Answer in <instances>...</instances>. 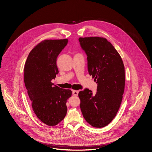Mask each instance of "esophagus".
<instances>
[{
  "instance_id": "obj_1",
  "label": "esophagus",
  "mask_w": 152,
  "mask_h": 152,
  "mask_svg": "<svg viewBox=\"0 0 152 152\" xmlns=\"http://www.w3.org/2000/svg\"><path fill=\"white\" fill-rule=\"evenodd\" d=\"M72 94H74V96H77L78 94V91H75V90H73V91H72Z\"/></svg>"
}]
</instances>
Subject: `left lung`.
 I'll list each match as a JSON object with an SVG mask.
<instances>
[{
    "label": "left lung",
    "mask_w": 152,
    "mask_h": 152,
    "mask_svg": "<svg viewBox=\"0 0 152 152\" xmlns=\"http://www.w3.org/2000/svg\"><path fill=\"white\" fill-rule=\"evenodd\" d=\"M87 56L90 76L97 83L96 93L86 88L78 93L83 118L93 127L102 128L114 118L124 92L125 67L121 57L111 43L103 37L78 39Z\"/></svg>",
    "instance_id": "1"
}]
</instances>
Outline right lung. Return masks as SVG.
I'll list each match as a JSON object with an SVG mask.
<instances>
[{"instance_id":"right-lung-1","label":"right lung","mask_w":152,"mask_h":152,"mask_svg":"<svg viewBox=\"0 0 152 152\" xmlns=\"http://www.w3.org/2000/svg\"><path fill=\"white\" fill-rule=\"evenodd\" d=\"M67 39L42 41L30 52L24 68V82L31 105L41 121L56 126L66 115L70 89L54 86L52 80L59 73L56 59L66 45Z\"/></svg>"}]
</instances>
